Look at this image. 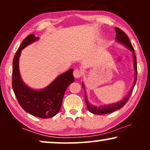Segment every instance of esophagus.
Listing matches in <instances>:
<instances>
[{"instance_id":"1","label":"esophagus","mask_w":150,"mask_h":150,"mask_svg":"<svg viewBox=\"0 0 150 150\" xmlns=\"http://www.w3.org/2000/svg\"><path fill=\"white\" fill-rule=\"evenodd\" d=\"M73 75L75 77V79H80L81 77L82 74L81 72V71L79 70V69H75L73 72Z\"/></svg>"}]
</instances>
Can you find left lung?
Masks as SVG:
<instances>
[{
	"label": "left lung",
	"mask_w": 150,
	"mask_h": 150,
	"mask_svg": "<svg viewBox=\"0 0 150 150\" xmlns=\"http://www.w3.org/2000/svg\"><path fill=\"white\" fill-rule=\"evenodd\" d=\"M115 33H116V38L115 40L118 43H120L124 45V46H126L127 48L132 51V54H133V66H134V83H133L132 87H131L130 91H128V93L125 97L116 103H112L110 104H104L103 106H95L90 103L88 100L87 95L86 93L85 85H84L83 82H82V86H83L84 90H85V102L87 104V109L89 112H91V113L96 114V115H104V114H108L110 113V112L115 111V110L120 109L122 107H123L125 104H126V102H128V100L130 98L131 94L132 93L133 89H134L135 84H136L137 79V59L136 56L134 54V48H133L132 44H131L130 40H129L128 36L126 35V34L122 30H121L120 28L117 27L115 28Z\"/></svg>",
	"instance_id": "left-lung-1"
}]
</instances>
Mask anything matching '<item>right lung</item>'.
Here are the masks:
<instances>
[{
  "label": "right lung",
  "instance_id": "add662e5",
  "mask_svg": "<svg viewBox=\"0 0 150 150\" xmlns=\"http://www.w3.org/2000/svg\"><path fill=\"white\" fill-rule=\"evenodd\" d=\"M39 40L34 34L24 39L13 60L12 87L20 105L26 112L40 118H50L58 113L67 87L74 82L73 69L58 76L48 86L42 89H33L22 81L19 69L22 50Z\"/></svg>",
  "mask_w": 150,
  "mask_h": 150
}]
</instances>
